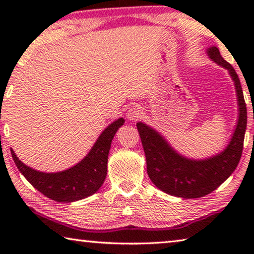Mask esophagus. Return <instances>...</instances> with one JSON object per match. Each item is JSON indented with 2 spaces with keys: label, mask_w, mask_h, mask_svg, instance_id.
I'll return each mask as SVG.
<instances>
[{
  "label": "esophagus",
  "mask_w": 254,
  "mask_h": 254,
  "mask_svg": "<svg viewBox=\"0 0 254 254\" xmlns=\"http://www.w3.org/2000/svg\"><path fill=\"white\" fill-rule=\"evenodd\" d=\"M143 110L140 105H133L130 109L127 110V118L130 120V121H137L140 118H142Z\"/></svg>",
  "instance_id": "34e87169"
}]
</instances>
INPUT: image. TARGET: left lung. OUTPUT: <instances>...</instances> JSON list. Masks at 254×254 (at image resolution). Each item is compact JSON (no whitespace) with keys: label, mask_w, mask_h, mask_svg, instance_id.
<instances>
[{"label":"left lung","mask_w":254,"mask_h":254,"mask_svg":"<svg viewBox=\"0 0 254 254\" xmlns=\"http://www.w3.org/2000/svg\"><path fill=\"white\" fill-rule=\"evenodd\" d=\"M207 54L213 62L229 70L238 96V124L224 151L205 160L185 158L176 152L156 130L142 122L136 123L147 159L149 178L162 191L183 198H199L210 194L230 177L242 156L247 128V105L240 78L216 47L208 48Z\"/></svg>","instance_id":"8db88e82"}]
</instances>
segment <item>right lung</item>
Masks as SVG:
<instances>
[{
    "mask_svg": "<svg viewBox=\"0 0 254 254\" xmlns=\"http://www.w3.org/2000/svg\"><path fill=\"white\" fill-rule=\"evenodd\" d=\"M124 119L111 123L83 160L71 168L60 173H41L19 160L11 149L12 158L25 179L41 194L58 203H71L91 196L101 188L107 174V158L112 140L122 127Z\"/></svg>",
    "mask_w": 254,
    "mask_h": 254,
    "instance_id": "add662e5",
    "label": "right lung"
}]
</instances>
